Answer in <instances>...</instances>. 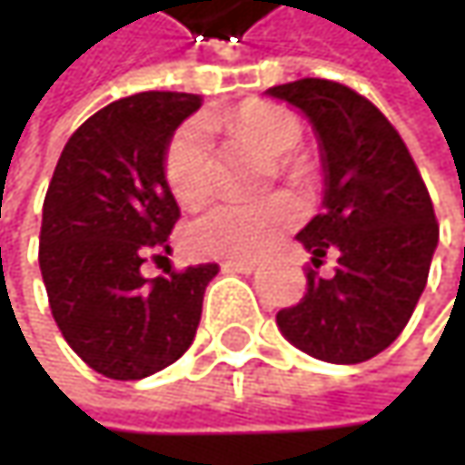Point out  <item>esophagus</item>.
Instances as JSON below:
<instances>
[{
    "mask_svg": "<svg viewBox=\"0 0 465 465\" xmlns=\"http://www.w3.org/2000/svg\"><path fill=\"white\" fill-rule=\"evenodd\" d=\"M221 269L223 272H236V274H252L258 269V263L255 261H223Z\"/></svg>",
    "mask_w": 465,
    "mask_h": 465,
    "instance_id": "1",
    "label": "esophagus"
}]
</instances>
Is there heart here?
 I'll return each instance as SVG.
<instances>
[{
    "label": "heart",
    "instance_id": "heart-1",
    "mask_svg": "<svg viewBox=\"0 0 465 465\" xmlns=\"http://www.w3.org/2000/svg\"><path fill=\"white\" fill-rule=\"evenodd\" d=\"M236 134L261 144L272 158L280 180L302 185L310 166L293 150L304 137L302 121L282 104L266 99H247L229 113ZM161 172L169 193L183 207H199L213 191V144L204 121L191 118L180 124L163 147ZM296 221V207L288 199H266L255 204L223 202L202 213L185 229V247L199 258L252 261L263 255L272 242Z\"/></svg>",
    "mask_w": 465,
    "mask_h": 465
}]
</instances>
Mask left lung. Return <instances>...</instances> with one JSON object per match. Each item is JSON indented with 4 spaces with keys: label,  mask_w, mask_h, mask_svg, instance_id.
I'll use <instances>...</instances> for the list:
<instances>
[{
    "label": "left lung",
    "mask_w": 465,
    "mask_h": 465,
    "mask_svg": "<svg viewBox=\"0 0 465 465\" xmlns=\"http://www.w3.org/2000/svg\"><path fill=\"white\" fill-rule=\"evenodd\" d=\"M315 126L325 161V213L299 242L316 268L340 252L334 277L307 266V293L277 312L291 344L328 363H363L410 323L439 242L433 202L393 124L358 91L323 77L269 88Z\"/></svg>",
    "instance_id": "1"
}]
</instances>
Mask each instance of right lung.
Returning a JSON list of instances; mask_svg holds the SVG:
<instances>
[{
  "instance_id": "right-lung-1",
  "label": "right lung",
  "mask_w": 465,
  "mask_h": 465,
  "mask_svg": "<svg viewBox=\"0 0 465 465\" xmlns=\"http://www.w3.org/2000/svg\"><path fill=\"white\" fill-rule=\"evenodd\" d=\"M196 94L142 91L94 113L64 144L47 185L40 272L66 344L110 380H142L193 341L218 263L163 269L180 207L161 172L172 132L199 110Z\"/></svg>"
}]
</instances>
